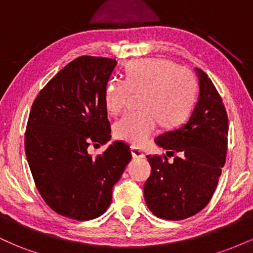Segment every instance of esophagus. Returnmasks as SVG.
Segmentation results:
<instances>
[{"mask_svg": "<svg viewBox=\"0 0 253 253\" xmlns=\"http://www.w3.org/2000/svg\"><path fill=\"white\" fill-rule=\"evenodd\" d=\"M130 152H132V156L134 157V158H143V157L145 156L144 151L141 149H139V147H136V146L130 147Z\"/></svg>", "mask_w": 253, "mask_h": 253, "instance_id": "esophagus-1", "label": "esophagus"}]
</instances>
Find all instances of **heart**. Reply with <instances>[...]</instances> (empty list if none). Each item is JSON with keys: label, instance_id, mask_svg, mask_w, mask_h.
I'll return each mask as SVG.
<instances>
[{"label": "heart", "instance_id": "obj_1", "mask_svg": "<svg viewBox=\"0 0 253 253\" xmlns=\"http://www.w3.org/2000/svg\"><path fill=\"white\" fill-rule=\"evenodd\" d=\"M132 92H143L140 112L126 114L115 124L121 140L143 145L152 136L159 121L165 127L182 123L193 108L197 82L194 74L163 58H144L129 62L125 80L114 78L107 84L104 103L117 115L126 108Z\"/></svg>", "mask_w": 253, "mask_h": 253}]
</instances>
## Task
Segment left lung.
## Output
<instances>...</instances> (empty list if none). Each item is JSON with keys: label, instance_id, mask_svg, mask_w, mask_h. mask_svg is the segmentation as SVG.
Segmentation results:
<instances>
[{"label": "left lung", "instance_id": "1", "mask_svg": "<svg viewBox=\"0 0 253 253\" xmlns=\"http://www.w3.org/2000/svg\"><path fill=\"white\" fill-rule=\"evenodd\" d=\"M200 94L189 120L156 138L167 155L147 156L144 185L149 210L164 220H183L202 211L216 189L227 153L228 118L211 78L196 69ZM178 153V156H173ZM173 156L174 162L167 161Z\"/></svg>", "mask_w": 253, "mask_h": 253}]
</instances>
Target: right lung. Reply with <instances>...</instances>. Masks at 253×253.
Here are the masks:
<instances>
[{
  "label": "right lung",
  "instance_id": "1",
  "mask_svg": "<svg viewBox=\"0 0 253 253\" xmlns=\"http://www.w3.org/2000/svg\"><path fill=\"white\" fill-rule=\"evenodd\" d=\"M115 66L110 58L78 57L32 104L25 133L32 176L46 205L69 219L102 215L132 158L123 141H114L95 158L88 153L90 144L103 145L112 136L104 92Z\"/></svg>",
  "mask_w": 253,
  "mask_h": 253
}]
</instances>
